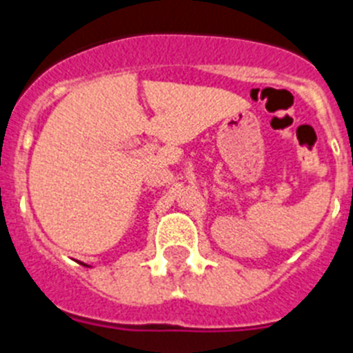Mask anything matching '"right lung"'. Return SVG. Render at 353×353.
I'll return each instance as SVG.
<instances>
[{
	"instance_id": "add662e5",
	"label": "right lung",
	"mask_w": 353,
	"mask_h": 353,
	"mask_svg": "<svg viewBox=\"0 0 353 353\" xmlns=\"http://www.w3.org/2000/svg\"><path fill=\"white\" fill-rule=\"evenodd\" d=\"M79 265H83V266H88V265H85V263H79Z\"/></svg>"
}]
</instances>
